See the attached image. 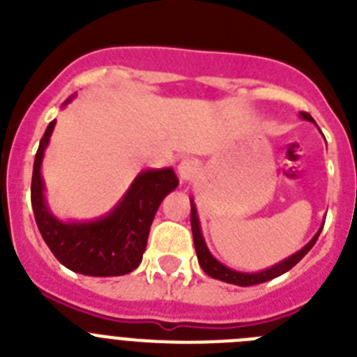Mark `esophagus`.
<instances>
[{"mask_svg": "<svg viewBox=\"0 0 357 357\" xmlns=\"http://www.w3.org/2000/svg\"><path fill=\"white\" fill-rule=\"evenodd\" d=\"M198 162L193 159H185L178 164V176L182 182H191L198 173Z\"/></svg>", "mask_w": 357, "mask_h": 357, "instance_id": "1", "label": "esophagus"}]
</instances>
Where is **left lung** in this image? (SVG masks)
<instances>
[{
    "label": "left lung",
    "mask_w": 357,
    "mask_h": 357,
    "mask_svg": "<svg viewBox=\"0 0 357 357\" xmlns=\"http://www.w3.org/2000/svg\"><path fill=\"white\" fill-rule=\"evenodd\" d=\"M301 118L305 119V121L314 123V119L311 118L309 114H305V112H301ZM314 125H317V123H314ZM191 229H193V241H195V250H197L198 263H200L202 270H204L207 275L213 277V279L223 280V282H229V284L254 286V284H261V282H266V280H272V279H275V277L282 275V273L289 272V270H291V268L295 266V264L298 263V261H301L302 257H304V255L311 250V248H313V245L317 243L318 236H320L321 229H324V223H321V227L318 229L317 234L313 236V239H311L307 245H304L301 250L295 252V254H291L289 257H286V259L279 261V263L273 264V266L264 268V270H261V272H252V273L232 270V268H229V266H225L223 263H220V261H218L216 257L211 254L209 248H207V245H206V239H204V234H202L200 220H198V211H197V206H195L193 198H191Z\"/></svg>",
    "instance_id": "8db88e82"
}]
</instances>
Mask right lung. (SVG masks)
<instances>
[{
    "label": "right lung",
    "instance_id": "obj_1",
    "mask_svg": "<svg viewBox=\"0 0 357 357\" xmlns=\"http://www.w3.org/2000/svg\"><path fill=\"white\" fill-rule=\"evenodd\" d=\"M75 94L64 102L66 107ZM48 125L39 143L31 175V207L40 236L71 272L89 277H118L134 272L143 261L148 234L160 202L178 185L173 168L137 173L127 193L112 209L91 222H64L50 211L44 198L43 159L55 128Z\"/></svg>",
    "mask_w": 357,
    "mask_h": 357
}]
</instances>
